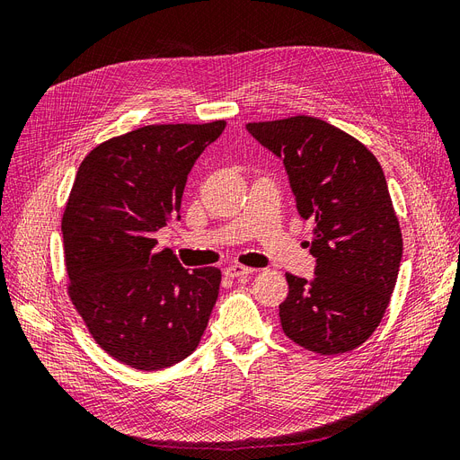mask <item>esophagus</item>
Segmentation results:
<instances>
[{
	"instance_id": "obj_1",
	"label": "esophagus",
	"mask_w": 460,
	"mask_h": 460,
	"mask_svg": "<svg viewBox=\"0 0 460 460\" xmlns=\"http://www.w3.org/2000/svg\"><path fill=\"white\" fill-rule=\"evenodd\" d=\"M252 272H253V269L243 267V264H230V267L225 269V274L228 278H240V276H247V274H252Z\"/></svg>"
}]
</instances>
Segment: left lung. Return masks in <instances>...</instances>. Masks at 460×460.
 <instances>
[{
	"instance_id": "left-lung-1",
	"label": "left lung",
	"mask_w": 460,
	"mask_h": 460,
	"mask_svg": "<svg viewBox=\"0 0 460 460\" xmlns=\"http://www.w3.org/2000/svg\"><path fill=\"white\" fill-rule=\"evenodd\" d=\"M261 146L284 161L303 218L314 222L313 280L286 272V336L318 355L363 345L392 299L402 238L382 166L365 144L314 117L249 122Z\"/></svg>"
}]
</instances>
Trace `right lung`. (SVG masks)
Wrapping results in <instances>:
<instances>
[{
	"label": "right lung",
	"mask_w": 460,
	"mask_h": 460,
	"mask_svg": "<svg viewBox=\"0 0 460 460\" xmlns=\"http://www.w3.org/2000/svg\"><path fill=\"white\" fill-rule=\"evenodd\" d=\"M225 127L149 124L95 146L78 166L61 222L66 291L95 343L136 370L196 351L217 303L220 270H188L169 249L155 252V232L178 215L193 163Z\"/></svg>",
	"instance_id": "1"
}]
</instances>
